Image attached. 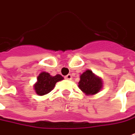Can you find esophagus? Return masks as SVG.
Returning a JSON list of instances; mask_svg holds the SVG:
<instances>
[{"instance_id": "esophagus-1", "label": "esophagus", "mask_w": 135, "mask_h": 135, "mask_svg": "<svg viewBox=\"0 0 135 135\" xmlns=\"http://www.w3.org/2000/svg\"><path fill=\"white\" fill-rule=\"evenodd\" d=\"M66 79H68V80H70V79H72V76L70 75V74H68V75H67L65 76Z\"/></svg>"}]
</instances>
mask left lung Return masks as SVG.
<instances>
[{"label": "left lung", "mask_w": 135, "mask_h": 135, "mask_svg": "<svg viewBox=\"0 0 135 135\" xmlns=\"http://www.w3.org/2000/svg\"><path fill=\"white\" fill-rule=\"evenodd\" d=\"M79 89L86 95H94L103 89L102 79L94 74L91 70H86L80 75L78 83Z\"/></svg>", "instance_id": "obj_1"}]
</instances>
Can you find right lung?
<instances>
[{
  "mask_svg": "<svg viewBox=\"0 0 135 135\" xmlns=\"http://www.w3.org/2000/svg\"><path fill=\"white\" fill-rule=\"evenodd\" d=\"M62 79L64 78L59 74L51 76L49 73L43 71L37 77V82L34 84V90L39 96L47 94L54 88L56 83Z\"/></svg>",
  "mask_w": 135,
  "mask_h": 135,
  "instance_id": "1",
  "label": "right lung"
}]
</instances>
